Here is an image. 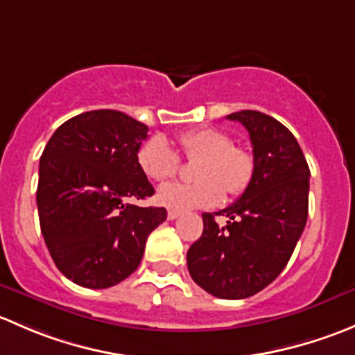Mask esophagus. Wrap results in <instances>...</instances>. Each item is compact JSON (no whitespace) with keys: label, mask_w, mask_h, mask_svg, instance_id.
<instances>
[{"label":"esophagus","mask_w":355,"mask_h":355,"mask_svg":"<svg viewBox=\"0 0 355 355\" xmlns=\"http://www.w3.org/2000/svg\"><path fill=\"white\" fill-rule=\"evenodd\" d=\"M166 216H168V220H177V218L178 216H180V213H178V211H168V214H166Z\"/></svg>","instance_id":"1"}]
</instances>
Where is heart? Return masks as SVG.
I'll use <instances>...</instances> for the list:
<instances>
[{
	"label": "heart",
	"instance_id": "1",
	"mask_svg": "<svg viewBox=\"0 0 355 355\" xmlns=\"http://www.w3.org/2000/svg\"><path fill=\"white\" fill-rule=\"evenodd\" d=\"M184 155L199 159L194 168L198 182H171L157 189L156 200L171 211L213 207L221 202L223 192L239 196L245 191L254 175V157L245 148L235 146L230 134L214 127H200L178 137ZM142 173L156 182L173 177L180 157L164 137H151L137 155Z\"/></svg>",
	"mask_w": 355,
	"mask_h": 355
}]
</instances>
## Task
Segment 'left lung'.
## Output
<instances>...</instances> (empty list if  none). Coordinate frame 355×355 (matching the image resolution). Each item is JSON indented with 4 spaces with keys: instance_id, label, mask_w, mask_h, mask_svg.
<instances>
[{
    "instance_id": "8db88e82",
    "label": "left lung",
    "mask_w": 355,
    "mask_h": 355,
    "mask_svg": "<svg viewBox=\"0 0 355 355\" xmlns=\"http://www.w3.org/2000/svg\"><path fill=\"white\" fill-rule=\"evenodd\" d=\"M227 118L249 132L252 180L232 206L214 213L229 218L225 227L214 214H202L204 230L189 249L187 268L211 295L245 299L287 266L307 221L311 171L297 139L273 116L242 110Z\"/></svg>"
}]
</instances>
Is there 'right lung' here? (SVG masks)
Returning <instances> with one entry per match:
<instances>
[{"label":"right lung","instance_id":"1","mask_svg":"<svg viewBox=\"0 0 355 355\" xmlns=\"http://www.w3.org/2000/svg\"><path fill=\"white\" fill-rule=\"evenodd\" d=\"M148 125L116 110L77 114L56 128L39 161L37 211L56 268L85 288L130 277L164 207L130 199L155 194L137 153Z\"/></svg>","mask_w":355,"mask_h":355}]
</instances>
